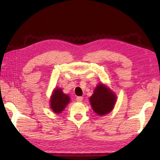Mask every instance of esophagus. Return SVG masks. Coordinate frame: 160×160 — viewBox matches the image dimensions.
<instances>
[{"label": "esophagus", "mask_w": 160, "mask_h": 160, "mask_svg": "<svg viewBox=\"0 0 160 160\" xmlns=\"http://www.w3.org/2000/svg\"><path fill=\"white\" fill-rule=\"evenodd\" d=\"M83 100V97H76V101L78 102H81Z\"/></svg>", "instance_id": "34e87169"}]
</instances>
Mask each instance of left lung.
Instances as JSON below:
<instances>
[{"label": "left lung", "instance_id": "obj_1", "mask_svg": "<svg viewBox=\"0 0 160 160\" xmlns=\"http://www.w3.org/2000/svg\"><path fill=\"white\" fill-rule=\"evenodd\" d=\"M116 94L107 87L100 82L90 97V103L94 113L98 116H104L113 110L116 102Z\"/></svg>", "mask_w": 160, "mask_h": 160}]
</instances>
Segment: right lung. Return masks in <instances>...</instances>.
<instances>
[{"instance_id": "right-lung-1", "label": "right lung", "mask_w": 160, "mask_h": 160, "mask_svg": "<svg viewBox=\"0 0 160 160\" xmlns=\"http://www.w3.org/2000/svg\"><path fill=\"white\" fill-rule=\"evenodd\" d=\"M70 101V97L64 94L61 88H56L50 97V108L52 112L59 114L65 109Z\"/></svg>"}]
</instances>
